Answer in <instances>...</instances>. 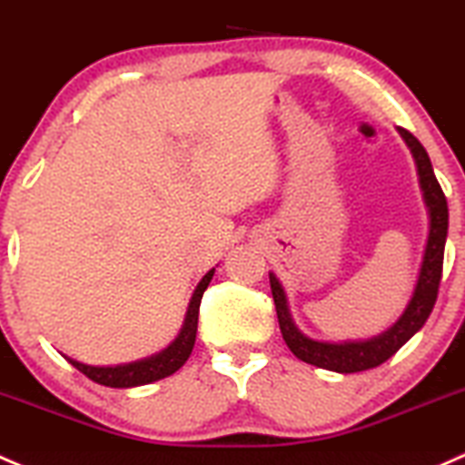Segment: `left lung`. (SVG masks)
I'll return each instance as SVG.
<instances>
[{
    "instance_id": "obj_1",
    "label": "left lung",
    "mask_w": 465,
    "mask_h": 465,
    "mask_svg": "<svg viewBox=\"0 0 465 465\" xmlns=\"http://www.w3.org/2000/svg\"><path fill=\"white\" fill-rule=\"evenodd\" d=\"M397 131L401 138H403V143L408 144L414 164H417L419 187L423 192V203H426L430 218L428 242L426 252H423L417 285H414L412 298L408 301V305H405L403 314L399 316L397 322L390 325L385 331H381L379 336H372V339L365 341L330 343V341L310 339V336L302 334L296 327V322L290 314V305H287L285 290H282L276 273L270 272L273 305H276L278 325H281V334L285 339L287 348L294 351L296 359L316 365V368L330 370V372H363V370H372L376 365L385 363L390 356L397 354L421 330L423 322L428 321L430 312H432L434 302H437L439 282H441L443 270V249H446L448 236V203L446 195L441 192V184L437 183V175H434L428 151L423 149V144L410 131Z\"/></svg>"
}]
</instances>
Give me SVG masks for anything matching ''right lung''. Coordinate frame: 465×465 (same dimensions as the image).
<instances>
[{"label":"right lung","mask_w":465,"mask_h":465,"mask_svg":"<svg viewBox=\"0 0 465 465\" xmlns=\"http://www.w3.org/2000/svg\"><path fill=\"white\" fill-rule=\"evenodd\" d=\"M213 272H216V267L204 273L203 281L198 282V287L193 290L192 301H189L187 314H184V322L183 327H180L178 336H175L163 351H158V354L122 365H86L66 354L62 356H64L73 368L80 370L82 374H86L91 381H95V383L106 385V388H138V385L153 383V381H160L164 379V376L178 372V370L187 363L189 354H192L193 350L195 331H198L200 301H203L207 285L212 282Z\"/></svg>","instance_id":"obj_1"}]
</instances>
